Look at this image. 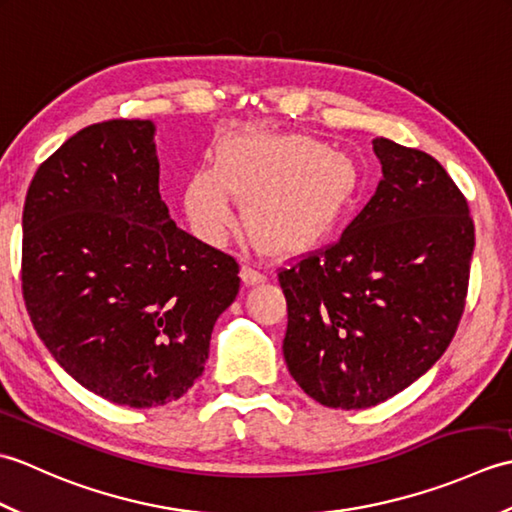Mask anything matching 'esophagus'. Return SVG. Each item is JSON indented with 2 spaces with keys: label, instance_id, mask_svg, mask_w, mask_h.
I'll use <instances>...</instances> for the list:
<instances>
[{
  "label": "esophagus",
  "instance_id": "34e87169",
  "mask_svg": "<svg viewBox=\"0 0 512 512\" xmlns=\"http://www.w3.org/2000/svg\"><path fill=\"white\" fill-rule=\"evenodd\" d=\"M239 277H242V284L244 286H259V284H264L266 281V275L264 273H259L257 268H253V266H242V270H239Z\"/></svg>",
  "mask_w": 512,
  "mask_h": 512
}]
</instances>
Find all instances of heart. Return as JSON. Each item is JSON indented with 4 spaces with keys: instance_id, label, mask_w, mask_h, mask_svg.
Listing matches in <instances>:
<instances>
[{
    "instance_id": "heart-1",
    "label": "heart",
    "mask_w": 512,
    "mask_h": 512,
    "mask_svg": "<svg viewBox=\"0 0 512 512\" xmlns=\"http://www.w3.org/2000/svg\"><path fill=\"white\" fill-rule=\"evenodd\" d=\"M358 167L350 154L303 134L239 132L213 151L211 169L191 173L184 213L202 242L224 244L244 206L246 233L273 255L306 253L352 206Z\"/></svg>"
}]
</instances>
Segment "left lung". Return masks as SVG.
<instances>
[{"label": "left lung", "instance_id": "obj_1", "mask_svg": "<svg viewBox=\"0 0 512 512\" xmlns=\"http://www.w3.org/2000/svg\"><path fill=\"white\" fill-rule=\"evenodd\" d=\"M383 167L339 242L290 270L284 358L310 398L374 407L427 374L464 312L475 226L436 158L374 138Z\"/></svg>", "mask_w": 512, "mask_h": 512}]
</instances>
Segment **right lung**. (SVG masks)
Returning <instances> with one entry per match:
<instances>
[{
  "mask_svg": "<svg viewBox=\"0 0 512 512\" xmlns=\"http://www.w3.org/2000/svg\"><path fill=\"white\" fill-rule=\"evenodd\" d=\"M156 125H90L37 169L24 204L21 288L39 339L76 383L147 409L204 372L239 290L233 257L171 222Z\"/></svg>",
  "mask_w": 512,
  "mask_h": 512,
  "instance_id": "1",
  "label": "right lung"
}]
</instances>
